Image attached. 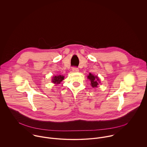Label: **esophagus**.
Listing matches in <instances>:
<instances>
[{
  "label": "esophagus",
  "instance_id": "obj_1",
  "mask_svg": "<svg viewBox=\"0 0 147 147\" xmlns=\"http://www.w3.org/2000/svg\"><path fill=\"white\" fill-rule=\"evenodd\" d=\"M72 72H79V69L78 68H76V67H74L72 68Z\"/></svg>",
  "mask_w": 147,
  "mask_h": 147
}]
</instances>
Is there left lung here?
<instances>
[{
	"label": "left lung",
	"instance_id": "8db88e82",
	"mask_svg": "<svg viewBox=\"0 0 147 147\" xmlns=\"http://www.w3.org/2000/svg\"><path fill=\"white\" fill-rule=\"evenodd\" d=\"M88 79L90 80V83H91V85L93 88H96L97 87V85H98V83H100V79L98 76H94L92 74H89V75L88 76Z\"/></svg>",
	"mask_w": 147,
	"mask_h": 147
}]
</instances>
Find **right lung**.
<instances>
[{
	"label": "right lung",
	"mask_w": 147,
	"mask_h": 147,
	"mask_svg": "<svg viewBox=\"0 0 147 147\" xmlns=\"http://www.w3.org/2000/svg\"><path fill=\"white\" fill-rule=\"evenodd\" d=\"M64 76L62 75H57L55 76H54L52 79V82L54 84H60L61 82L64 80Z\"/></svg>",
	"instance_id": "add662e5"
}]
</instances>
